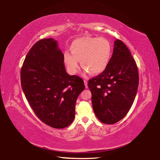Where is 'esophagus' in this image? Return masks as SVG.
Wrapping results in <instances>:
<instances>
[{"mask_svg": "<svg viewBox=\"0 0 160 160\" xmlns=\"http://www.w3.org/2000/svg\"><path fill=\"white\" fill-rule=\"evenodd\" d=\"M84 84H85L86 88H88V82L86 80H84Z\"/></svg>", "mask_w": 160, "mask_h": 160, "instance_id": "esophagus-1", "label": "esophagus"}]
</instances>
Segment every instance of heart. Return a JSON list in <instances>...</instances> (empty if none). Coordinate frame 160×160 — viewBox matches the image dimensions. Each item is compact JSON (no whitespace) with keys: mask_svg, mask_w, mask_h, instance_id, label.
Returning <instances> with one entry per match:
<instances>
[{"mask_svg":"<svg viewBox=\"0 0 160 160\" xmlns=\"http://www.w3.org/2000/svg\"><path fill=\"white\" fill-rule=\"evenodd\" d=\"M71 53H63V61L69 72L77 74L80 63L93 74L102 73L108 65L112 56V45L107 39L97 37H82L74 40L70 46Z\"/></svg>","mask_w":160,"mask_h":160,"instance_id":"b5f03b06","label":"heart"}]
</instances>
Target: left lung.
Masks as SVG:
<instances>
[{
  "mask_svg": "<svg viewBox=\"0 0 160 160\" xmlns=\"http://www.w3.org/2000/svg\"><path fill=\"white\" fill-rule=\"evenodd\" d=\"M139 85L136 61L122 41L116 39L106 69L88 82L94 112L99 121L112 124L126 116Z\"/></svg>",
  "mask_w": 160,
  "mask_h": 160,
  "instance_id": "left-lung-1",
  "label": "left lung"
}]
</instances>
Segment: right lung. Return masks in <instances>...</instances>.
<instances>
[{
  "mask_svg": "<svg viewBox=\"0 0 160 160\" xmlns=\"http://www.w3.org/2000/svg\"><path fill=\"white\" fill-rule=\"evenodd\" d=\"M63 54L52 38L32 46L21 70L22 91L33 112L46 124L64 128L74 119L75 104L85 89L83 80L69 75Z\"/></svg>",
  "mask_w": 160,
  "mask_h": 160,
  "instance_id": "right-lung-1",
  "label": "right lung"
}]
</instances>
